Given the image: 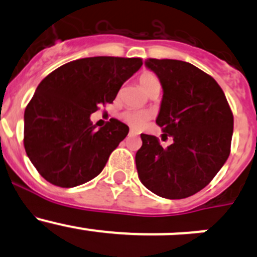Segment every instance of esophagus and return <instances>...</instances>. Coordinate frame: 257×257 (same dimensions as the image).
Returning a JSON list of instances; mask_svg holds the SVG:
<instances>
[{"label": "esophagus", "instance_id": "obj_1", "mask_svg": "<svg viewBox=\"0 0 257 257\" xmlns=\"http://www.w3.org/2000/svg\"><path fill=\"white\" fill-rule=\"evenodd\" d=\"M137 136H138V132H136V131L129 132V137H137Z\"/></svg>", "mask_w": 257, "mask_h": 257}]
</instances>
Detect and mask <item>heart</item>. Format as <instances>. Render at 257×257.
Here are the masks:
<instances>
[{
	"label": "heart",
	"instance_id": "1",
	"mask_svg": "<svg viewBox=\"0 0 257 257\" xmlns=\"http://www.w3.org/2000/svg\"><path fill=\"white\" fill-rule=\"evenodd\" d=\"M139 83H141L142 88H143L148 94L153 89L160 88L159 80H158L154 74L149 73V72H144V73L141 74ZM149 113L144 112V110H126L125 113H123V120L128 125L133 126V128H142L149 120Z\"/></svg>",
	"mask_w": 257,
	"mask_h": 257
}]
</instances>
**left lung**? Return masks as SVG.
I'll list each match as a JSON object with an SVG mask.
<instances>
[{
    "instance_id": "1",
    "label": "left lung",
    "mask_w": 257,
    "mask_h": 257,
    "mask_svg": "<svg viewBox=\"0 0 257 257\" xmlns=\"http://www.w3.org/2000/svg\"><path fill=\"white\" fill-rule=\"evenodd\" d=\"M145 67L163 87L157 124L173 144L163 148L157 137L141 134L138 177L162 198H188L205 188L229 158L234 116L216 80L198 67L154 58Z\"/></svg>"
}]
</instances>
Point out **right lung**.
Wrapping results in <instances>:
<instances>
[{"instance_id": "1", "label": "right lung", "mask_w": 257, "mask_h": 257, "mask_svg": "<svg viewBox=\"0 0 257 257\" xmlns=\"http://www.w3.org/2000/svg\"><path fill=\"white\" fill-rule=\"evenodd\" d=\"M142 64L141 58L89 57L63 64L38 84L25 110V149L46 180L73 188L102 172L129 126L112 118L97 129L90 114L112 103Z\"/></svg>"}]
</instances>
